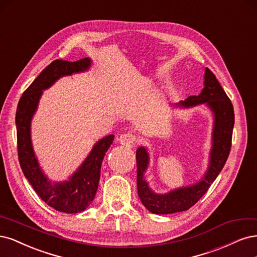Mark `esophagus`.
<instances>
[{
    "mask_svg": "<svg viewBox=\"0 0 257 257\" xmlns=\"http://www.w3.org/2000/svg\"><path fill=\"white\" fill-rule=\"evenodd\" d=\"M136 140H137L136 136L134 134H130V132H128V134H123V135L119 136L118 142L123 146L134 147V145L136 144Z\"/></svg>",
    "mask_w": 257,
    "mask_h": 257,
    "instance_id": "1",
    "label": "esophagus"
}]
</instances>
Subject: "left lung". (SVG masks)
Here are the masks:
<instances>
[{
  "label": "left lung",
  "instance_id": "left-lung-1",
  "mask_svg": "<svg viewBox=\"0 0 257 257\" xmlns=\"http://www.w3.org/2000/svg\"><path fill=\"white\" fill-rule=\"evenodd\" d=\"M201 104L206 105L212 113L213 123L208 167L196 183L173 189L167 193L155 192L145 178L151 161L150 152L146 146H140L137 150L138 194L142 204L153 213L168 214L188 210L207 192L227 160L235 121L234 107L216 76L207 67L201 94L190 96L175 106L190 109Z\"/></svg>",
  "mask_w": 257,
  "mask_h": 257
}]
</instances>
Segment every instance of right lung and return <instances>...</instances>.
Here are the masks:
<instances>
[{"label":"right lung","mask_w":257,"mask_h":257,"mask_svg":"<svg viewBox=\"0 0 257 257\" xmlns=\"http://www.w3.org/2000/svg\"><path fill=\"white\" fill-rule=\"evenodd\" d=\"M92 66L89 57L77 62L56 60L40 72L20 98L16 112L18 156L24 176L41 200L55 210L78 213L92 204L96 195L103 157L113 143L114 136L109 135L95 143L84 161L71 175L63 181H53L41 169L33 148L31 137L32 119L38 109L44 90L55 82L74 73L87 71Z\"/></svg>","instance_id":"add662e5"}]
</instances>
